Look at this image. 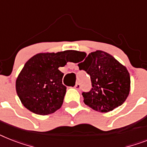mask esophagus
<instances>
[{
	"label": "esophagus",
	"mask_w": 147,
	"mask_h": 147,
	"mask_svg": "<svg viewBox=\"0 0 147 147\" xmlns=\"http://www.w3.org/2000/svg\"><path fill=\"white\" fill-rule=\"evenodd\" d=\"M74 88H76V89H77V90H79V89L80 88V85L79 84V83H76V85L74 86Z\"/></svg>",
	"instance_id": "34e87169"
}]
</instances>
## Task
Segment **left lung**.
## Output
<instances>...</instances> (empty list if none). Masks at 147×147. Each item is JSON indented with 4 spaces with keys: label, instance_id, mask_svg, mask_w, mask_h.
Here are the masks:
<instances>
[{
    "label": "left lung",
    "instance_id": "left-lung-1",
    "mask_svg": "<svg viewBox=\"0 0 147 147\" xmlns=\"http://www.w3.org/2000/svg\"><path fill=\"white\" fill-rule=\"evenodd\" d=\"M82 56L78 65L90 75L92 88L82 92L84 103L95 111L107 113L122 105L130 92L131 79L126 67L109 53L96 50L86 56L84 52H76ZM82 61V63L81 61Z\"/></svg>",
    "mask_w": 147,
    "mask_h": 147
}]
</instances>
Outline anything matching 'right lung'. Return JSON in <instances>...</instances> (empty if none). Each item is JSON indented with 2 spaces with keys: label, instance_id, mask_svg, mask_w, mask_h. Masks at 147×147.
<instances>
[{
  "label": "right lung",
  "instance_id": "1",
  "mask_svg": "<svg viewBox=\"0 0 147 147\" xmlns=\"http://www.w3.org/2000/svg\"><path fill=\"white\" fill-rule=\"evenodd\" d=\"M73 52L38 53L25 63L16 80L17 94L25 107L42 116L60 109L67 88L59 67L71 61Z\"/></svg>",
  "mask_w": 147,
  "mask_h": 147
}]
</instances>
